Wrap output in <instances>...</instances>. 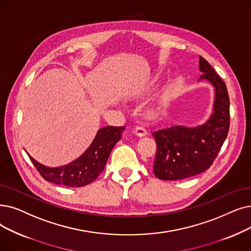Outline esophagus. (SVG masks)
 I'll use <instances>...</instances> for the list:
<instances>
[{
	"mask_svg": "<svg viewBox=\"0 0 251 251\" xmlns=\"http://www.w3.org/2000/svg\"><path fill=\"white\" fill-rule=\"evenodd\" d=\"M133 132L134 134H136L137 136H145L147 134V130L145 127L143 126H135L133 128Z\"/></svg>",
	"mask_w": 251,
	"mask_h": 251,
	"instance_id": "1",
	"label": "esophagus"
}]
</instances>
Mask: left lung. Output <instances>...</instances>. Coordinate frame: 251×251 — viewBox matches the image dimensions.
<instances>
[{
	"label": "left lung",
	"instance_id": "left-lung-1",
	"mask_svg": "<svg viewBox=\"0 0 251 251\" xmlns=\"http://www.w3.org/2000/svg\"><path fill=\"white\" fill-rule=\"evenodd\" d=\"M200 80L214 87V102L210 118L197 127L171 126L152 132L157 144L155 176L163 180L188 178L208 169L226 138L230 128V100L226 83L202 56Z\"/></svg>",
	"mask_w": 251,
	"mask_h": 251
}]
</instances>
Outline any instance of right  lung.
I'll return each mask as SVG.
<instances>
[{"label": "right lung", "instance_id": "add662e5", "mask_svg": "<svg viewBox=\"0 0 251 251\" xmlns=\"http://www.w3.org/2000/svg\"><path fill=\"white\" fill-rule=\"evenodd\" d=\"M124 129V126H107L100 129L91 146L84 154L65 166L46 167L27 155L45 180L64 187H84L95 180L104 169L111 151L121 139Z\"/></svg>", "mask_w": 251, "mask_h": 251}]
</instances>
